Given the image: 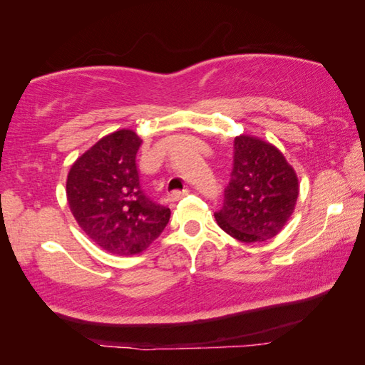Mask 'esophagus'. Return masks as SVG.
Returning <instances> with one entry per match:
<instances>
[{"label": "esophagus", "mask_w": 365, "mask_h": 365, "mask_svg": "<svg viewBox=\"0 0 365 365\" xmlns=\"http://www.w3.org/2000/svg\"><path fill=\"white\" fill-rule=\"evenodd\" d=\"M188 191H190L188 188H185V190H175V191H172V193H170L169 196H170L172 201H178V200H182L183 196H187Z\"/></svg>", "instance_id": "esophagus-1"}]
</instances>
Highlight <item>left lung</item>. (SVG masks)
Returning <instances> with one entry per match:
<instances>
[{
	"instance_id": "1",
	"label": "left lung",
	"mask_w": 365,
	"mask_h": 365,
	"mask_svg": "<svg viewBox=\"0 0 365 365\" xmlns=\"http://www.w3.org/2000/svg\"><path fill=\"white\" fill-rule=\"evenodd\" d=\"M299 185L296 172L274 145L251 135L233 141V169L215 220L243 243L265 242L292 217Z\"/></svg>"
}]
</instances>
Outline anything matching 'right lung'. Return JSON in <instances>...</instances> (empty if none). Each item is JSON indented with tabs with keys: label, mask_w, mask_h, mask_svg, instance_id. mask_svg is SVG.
Returning <instances> with one entry per match:
<instances>
[{
	"label": "right lung",
	"mask_w": 365,
	"mask_h": 365,
	"mask_svg": "<svg viewBox=\"0 0 365 365\" xmlns=\"http://www.w3.org/2000/svg\"><path fill=\"white\" fill-rule=\"evenodd\" d=\"M133 130L103 137L72 164L66 182L71 212L88 238L110 255L145 251L168 225L170 209L141 188Z\"/></svg>",
	"instance_id": "add662e5"
}]
</instances>
